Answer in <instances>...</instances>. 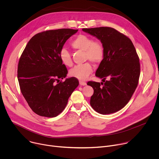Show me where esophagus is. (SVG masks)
Listing matches in <instances>:
<instances>
[{"instance_id": "1", "label": "esophagus", "mask_w": 159, "mask_h": 159, "mask_svg": "<svg viewBox=\"0 0 159 159\" xmlns=\"http://www.w3.org/2000/svg\"><path fill=\"white\" fill-rule=\"evenodd\" d=\"M79 84H80V85H86V82H84V81H82V80H80L79 81Z\"/></svg>"}]
</instances>
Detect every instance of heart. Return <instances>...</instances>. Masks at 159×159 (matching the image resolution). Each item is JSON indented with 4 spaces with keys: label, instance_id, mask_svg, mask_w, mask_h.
I'll return each instance as SVG.
<instances>
[{
    "label": "heart",
    "instance_id": "obj_1",
    "mask_svg": "<svg viewBox=\"0 0 159 159\" xmlns=\"http://www.w3.org/2000/svg\"><path fill=\"white\" fill-rule=\"evenodd\" d=\"M74 50L83 51L85 60H90L94 63L102 61L104 56V48L102 43L86 34L77 35L70 43ZM59 57L63 65L71 66L73 64L72 56L69 50L63 48L59 54ZM93 66L89 62L74 66L69 71L70 75L80 80H85L92 74Z\"/></svg>",
    "mask_w": 159,
    "mask_h": 159
}]
</instances>
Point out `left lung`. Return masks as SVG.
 Returning a JSON list of instances; mask_svg holds the SVG:
<instances>
[{
    "mask_svg": "<svg viewBox=\"0 0 159 159\" xmlns=\"http://www.w3.org/2000/svg\"><path fill=\"white\" fill-rule=\"evenodd\" d=\"M82 31L99 39L104 48V58L96 76L105 83L87 82L94 89L90 106L102 115L117 112L127 104L139 84L140 65L135 48L129 38L114 28L99 27Z\"/></svg>",
    "mask_w": 159,
    "mask_h": 159,
    "instance_id": "obj_1",
    "label": "left lung"
}]
</instances>
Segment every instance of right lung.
<instances>
[{
  "mask_svg": "<svg viewBox=\"0 0 159 159\" xmlns=\"http://www.w3.org/2000/svg\"><path fill=\"white\" fill-rule=\"evenodd\" d=\"M78 30L59 29L35 34L29 41L18 63L17 79L29 106L41 116H57L79 85L75 77L63 79L68 73L59 54L66 41Z\"/></svg>",
  "mask_w": 159,
  "mask_h": 159,
  "instance_id": "right-lung-1",
  "label": "right lung"
}]
</instances>
